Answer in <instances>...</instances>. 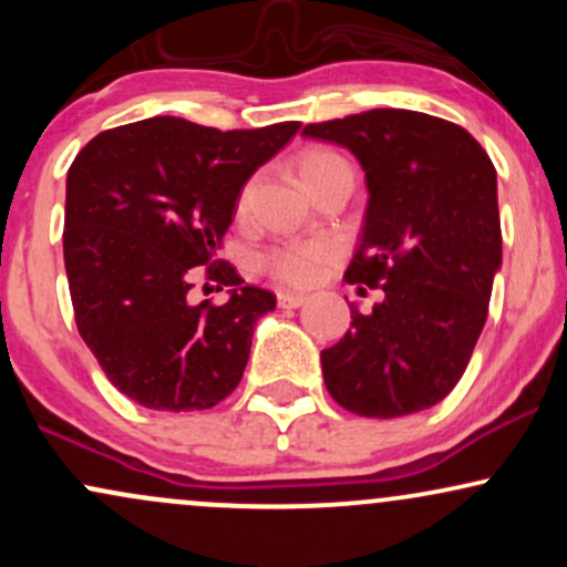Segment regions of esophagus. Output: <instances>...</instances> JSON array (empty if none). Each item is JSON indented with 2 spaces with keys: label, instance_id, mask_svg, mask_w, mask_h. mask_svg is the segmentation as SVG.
Listing matches in <instances>:
<instances>
[{
  "label": "esophagus",
  "instance_id": "1",
  "mask_svg": "<svg viewBox=\"0 0 567 567\" xmlns=\"http://www.w3.org/2000/svg\"><path fill=\"white\" fill-rule=\"evenodd\" d=\"M277 303L282 306V309H298V306L306 303V296H303V292L279 290V292H277Z\"/></svg>",
  "mask_w": 567,
  "mask_h": 567
}]
</instances>
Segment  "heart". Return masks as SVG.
Segmentation results:
<instances>
[{
	"instance_id": "obj_1",
	"label": "heart",
	"mask_w": 567,
	"mask_h": 567,
	"mask_svg": "<svg viewBox=\"0 0 567 567\" xmlns=\"http://www.w3.org/2000/svg\"><path fill=\"white\" fill-rule=\"evenodd\" d=\"M338 162H347L341 154L330 152V148H309L298 162V173L301 181L311 178L315 173L328 171V167L338 165ZM247 202V188L239 197V207H245ZM336 256V250L324 243H285L275 245L264 252L261 264L271 277H277L279 282L288 285H309L320 277L322 266Z\"/></svg>"
}]
</instances>
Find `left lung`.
Masks as SVG:
<instances>
[{
	"label": "left lung",
	"mask_w": 567,
	"mask_h": 567,
	"mask_svg": "<svg viewBox=\"0 0 567 567\" xmlns=\"http://www.w3.org/2000/svg\"><path fill=\"white\" fill-rule=\"evenodd\" d=\"M303 135L360 159L368 210L347 282L383 290L370 315L351 303V330L320 357L324 386L365 419L437 405L470 365L501 269L496 167L464 127L408 109Z\"/></svg>",
	"instance_id": "1"
}]
</instances>
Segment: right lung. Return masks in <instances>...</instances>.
Returning <instances> with one entry per match:
<instances>
[{
	"instance_id": "obj_1",
	"label": "right lung",
	"mask_w": 567,
	"mask_h": 567,
	"mask_svg": "<svg viewBox=\"0 0 567 567\" xmlns=\"http://www.w3.org/2000/svg\"><path fill=\"white\" fill-rule=\"evenodd\" d=\"M301 122L258 130L152 116L103 130L71 162L63 261L82 341L106 379L152 410H207L243 379L275 292L213 264L252 173ZM197 265L230 288L220 307L187 303Z\"/></svg>"
}]
</instances>
